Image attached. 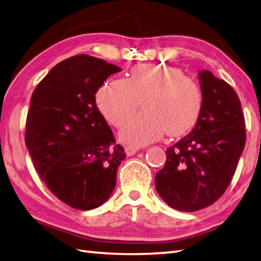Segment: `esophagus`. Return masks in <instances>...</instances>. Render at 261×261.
Returning <instances> with one entry per match:
<instances>
[{
	"instance_id": "esophagus-1",
	"label": "esophagus",
	"mask_w": 261,
	"mask_h": 261,
	"mask_svg": "<svg viewBox=\"0 0 261 261\" xmlns=\"http://www.w3.org/2000/svg\"><path fill=\"white\" fill-rule=\"evenodd\" d=\"M125 150H126V154L128 155V156H130V155L136 154V152H138V150H140V148L136 147V146H133V145H127Z\"/></svg>"
}]
</instances>
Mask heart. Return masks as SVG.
Returning <instances> with one entry per match:
<instances>
[{
	"label": "heart",
	"instance_id": "b5f03b06",
	"mask_svg": "<svg viewBox=\"0 0 261 261\" xmlns=\"http://www.w3.org/2000/svg\"><path fill=\"white\" fill-rule=\"evenodd\" d=\"M143 98L145 113L120 130V137L134 146L158 141L166 132L170 136L185 134L202 111L199 85L179 69L164 65H137L126 79H109L96 92L98 109L115 127L134 115Z\"/></svg>",
	"mask_w": 261,
	"mask_h": 261
}]
</instances>
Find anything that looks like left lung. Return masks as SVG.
Instances as JSON below:
<instances>
[{
    "instance_id": "8db88e82",
    "label": "left lung",
    "mask_w": 261,
    "mask_h": 261,
    "mask_svg": "<svg viewBox=\"0 0 261 261\" xmlns=\"http://www.w3.org/2000/svg\"><path fill=\"white\" fill-rule=\"evenodd\" d=\"M202 111L189 135L166 149L155 188L171 207L193 212L227 190L246 144L245 117L232 87L209 70L199 71Z\"/></svg>"
}]
</instances>
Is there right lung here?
Instances as JSON below:
<instances>
[{
  "label": "right lung",
  "instance_id": "add662e5",
  "mask_svg": "<svg viewBox=\"0 0 261 261\" xmlns=\"http://www.w3.org/2000/svg\"><path fill=\"white\" fill-rule=\"evenodd\" d=\"M117 66L88 55L58 63L34 89L25 145L42 181L78 210L108 200L126 158L96 105V92Z\"/></svg>",
  "mask_w": 261,
  "mask_h": 261
}]
</instances>
